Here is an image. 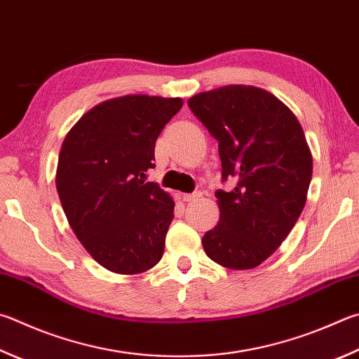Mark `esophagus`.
<instances>
[{
  "mask_svg": "<svg viewBox=\"0 0 359 359\" xmlns=\"http://www.w3.org/2000/svg\"><path fill=\"white\" fill-rule=\"evenodd\" d=\"M201 196H202L201 191H194V193H190V194H184L182 198H184L185 202H193V201H198Z\"/></svg>",
  "mask_w": 359,
  "mask_h": 359,
  "instance_id": "34e87169",
  "label": "esophagus"
}]
</instances>
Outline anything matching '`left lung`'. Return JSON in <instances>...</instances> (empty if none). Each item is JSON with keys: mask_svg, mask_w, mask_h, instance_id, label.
<instances>
[{"mask_svg": "<svg viewBox=\"0 0 359 359\" xmlns=\"http://www.w3.org/2000/svg\"><path fill=\"white\" fill-rule=\"evenodd\" d=\"M193 114L218 141L223 182L219 221L202 237L213 262L254 269L278 250L302 213L312 155L298 119L266 90L232 84L188 100Z\"/></svg>", "mask_w": 359, "mask_h": 359, "instance_id": "1", "label": "left lung"}]
</instances>
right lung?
<instances>
[{
    "instance_id": "1",
    "label": "right lung",
    "mask_w": 359,
    "mask_h": 359,
    "mask_svg": "<svg viewBox=\"0 0 359 359\" xmlns=\"http://www.w3.org/2000/svg\"><path fill=\"white\" fill-rule=\"evenodd\" d=\"M182 99L126 95L103 102L62 142L56 190L72 231L107 270L136 275L160 262L174 201L146 180L155 141Z\"/></svg>"
}]
</instances>
